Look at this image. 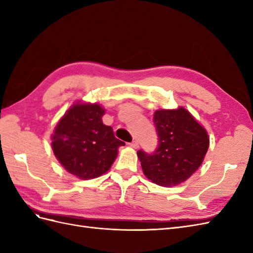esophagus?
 I'll return each instance as SVG.
<instances>
[{
    "mask_svg": "<svg viewBox=\"0 0 253 253\" xmlns=\"http://www.w3.org/2000/svg\"><path fill=\"white\" fill-rule=\"evenodd\" d=\"M128 144L131 145V147L134 148V149H138V147H139V143H138V141H137V140H133L132 142H129Z\"/></svg>",
    "mask_w": 253,
    "mask_h": 253,
    "instance_id": "obj_1",
    "label": "esophagus"
}]
</instances>
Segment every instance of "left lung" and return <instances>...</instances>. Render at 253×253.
I'll list each match as a JSON object with an SVG mask.
<instances>
[{
  "instance_id": "left-lung-1",
  "label": "left lung",
  "mask_w": 253,
  "mask_h": 253,
  "mask_svg": "<svg viewBox=\"0 0 253 253\" xmlns=\"http://www.w3.org/2000/svg\"><path fill=\"white\" fill-rule=\"evenodd\" d=\"M158 136L154 152H137L144 175L159 186L178 185L202 165L209 137L187 110H159L153 117Z\"/></svg>"
}]
</instances>
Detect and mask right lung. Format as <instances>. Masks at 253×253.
<instances>
[{"label":"right lung","instance_id":"obj_1","mask_svg":"<svg viewBox=\"0 0 253 253\" xmlns=\"http://www.w3.org/2000/svg\"><path fill=\"white\" fill-rule=\"evenodd\" d=\"M104 110L98 104H75L60 120L52 136L56 157L71 174L91 179L108 171L126 145L113 128L103 125Z\"/></svg>","mask_w":253,"mask_h":253}]
</instances>
